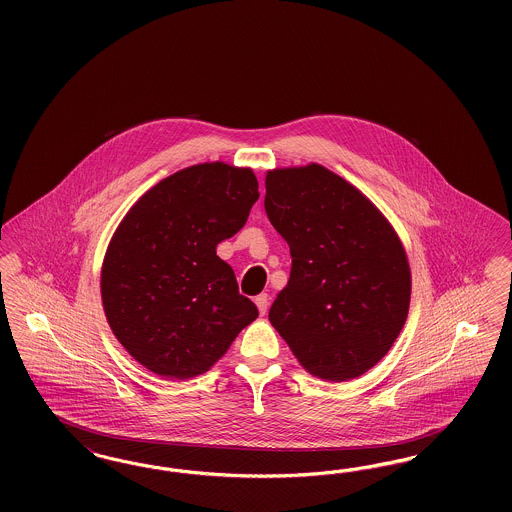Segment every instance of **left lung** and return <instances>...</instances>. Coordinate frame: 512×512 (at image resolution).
<instances>
[{
	"mask_svg": "<svg viewBox=\"0 0 512 512\" xmlns=\"http://www.w3.org/2000/svg\"><path fill=\"white\" fill-rule=\"evenodd\" d=\"M259 182L251 169L203 163L161 180L122 219L101 268L105 317L151 372H207L259 317L217 245L244 228Z\"/></svg>",
	"mask_w": 512,
	"mask_h": 512,
	"instance_id": "8db88e82",
	"label": "left lung"
}]
</instances>
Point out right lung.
I'll use <instances>...</instances> for the list:
<instances>
[{
    "label": "right lung",
    "mask_w": 512,
    "mask_h": 512,
    "mask_svg": "<svg viewBox=\"0 0 512 512\" xmlns=\"http://www.w3.org/2000/svg\"><path fill=\"white\" fill-rule=\"evenodd\" d=\"M265 186L268 220L292 255L270 324L318 378L365 374L407 320L411 268L403 245L365 195L320 165L270 171Z\"/></svg>",
    "instance_id": "obj_1"
}]
</instances>
